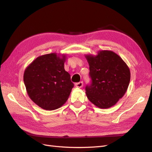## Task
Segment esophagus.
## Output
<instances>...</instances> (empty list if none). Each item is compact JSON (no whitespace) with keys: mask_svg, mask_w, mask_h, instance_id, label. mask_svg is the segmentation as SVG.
<instances>
[{"mask_svg":"<svg viewBox=\"0 0 152 152\" xmlns=\"http://www.w3.org/2000/svg\"><path fill=\"white\" fill-rule=\"evenodd\" d=\"M75 87H77V88H82V87H83V82H78V83H76Z\"/></svg>","mask_w":152,"mask_h":152,"instance_id":"34e87169","label":"esophagus"}]
</instances>
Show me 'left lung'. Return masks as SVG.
I'll return each mask as SVG.
<instances>
[{"label":"left lung","instance_id":"obj_1","mask_svg":"<svg viewBox=\"0 0 152 152\" xmlns=\"http://www.w3.org/2000/svg\"><path fill=\"white\" fill-rule=\"evenodd\" d=\"M89 65L92 84L86 87L87 98L96 107L109 108L122 98L131 79L129 68L112 50H99L97 54H86Z\"/></svg>","mask_w":152,"mask_h":152}]
</instances>
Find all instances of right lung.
Returning a JSON list of instances; mask_svg holds the SVG:
<instances>
[{
	"label": "right lung",
	"instance_id": "obj_1",
	"mask_svg": "<svg viewBox=\"0 0 152 152\" xmlns=\"http://www.w3.org/2000/svg\"><path fill=\"white\" fill-rule=\"evenodd\" d=\"M65 54L56 53L37 58L25 69L23 80L29 98L46 110L60 108L74 86L64 65Z\"/></svg>",
	"mask_w": 152,
	"mask_h": 152
}]
</instances>
